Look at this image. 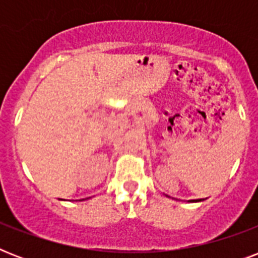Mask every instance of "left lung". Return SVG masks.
Returning a JSON list of instances; mask_svg holds the SVG:
<instances>
[{
    "label": "left lung",
    "instance_id": "left-lung-1",
    "mask_svg": "<svg viewBox=\"0 0 258 258\" xmlns=\"http://www.w3.org/2000/svg\"><path fill=\"white\" fill-rule=\"evenodd\" d=\"M201 201H202V200H191L190 202H201Z\"/></svg>",
    "mask_w": 258,
    "mask_h": 258
}]
</instances>
